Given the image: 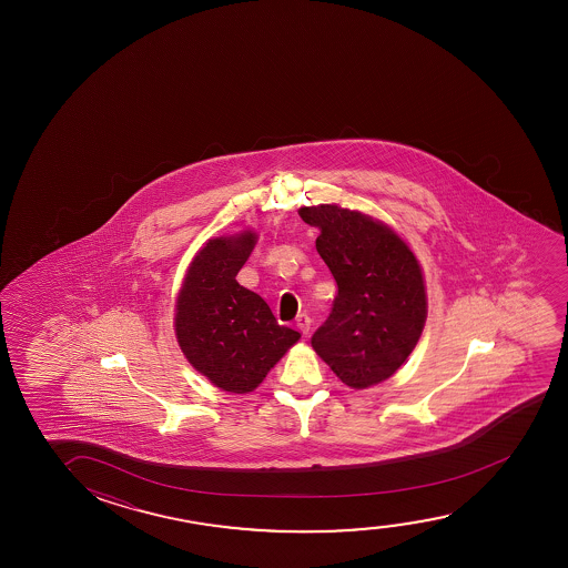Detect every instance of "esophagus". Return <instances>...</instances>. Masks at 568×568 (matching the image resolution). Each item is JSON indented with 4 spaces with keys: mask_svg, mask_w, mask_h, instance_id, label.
Returning a JSON list of instances; mask_svg holds the SVG:
<instances>
[{
    "mask_svg": "<svg viewBox=\"0 0 568 568\" xmlns=\"http://www.w3.org/2000/svg\"><path fill=\"white\" fill-rule=\"evenodd\" d=\"M296 326L303 332L304 335H308L311 332V316L308 314H298L296 316Z\"/></svg>",
    "mask_w": 568,
    "mask_h": 568,
    "instance_id": "1",
    "label": "esophagus"
}]
</instances>
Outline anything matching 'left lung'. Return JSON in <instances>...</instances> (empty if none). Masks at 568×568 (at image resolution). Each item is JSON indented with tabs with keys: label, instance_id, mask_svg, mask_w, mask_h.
Listing matches in <instances>:
<instances>
[{
	"label": "left lung",
	"instance_id": "obj_1",
	"mask_svg": "<svg viewBox=\"0 0 568 568\" xmlns=\"http://www.w3.org/2000/svg\"><path fill=\"white\" fill-rule=\"evenodd\" d=\"M298 215L318 226L316 250L337 283L312 347L351 388L386 381L415 349L427 318L417 260L389 226L357 211L326 203Z\"/></svg>",
	"mask_w": 568,
	"mask_h": 568
}]
</instances>
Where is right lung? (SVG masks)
Instances as JSON below:
<instances>
[{
  "label": "right lung",
  "mask_w": 568,
  "mask_h": 568,
  "mask_svg": "<svg viewBox=\"0 0 568 568\" xmlns=\"http://www.w3.org/2000/svg\"><path fill=\"white\" fill-rule=\"evenodd\" d=\"M256 234L213 239L194 257L176 303V337L195 371L217 388L248 394L301 337L262 296L239 285Z\"/></svg>",
  "instance_id": "obj_1"
}]
</instances>
